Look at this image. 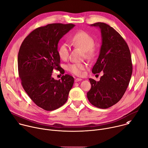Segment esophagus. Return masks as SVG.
I'll return each instance as SVG.
<instances>
[{
	"instance_id": "obj_1",
	"label": "esophagus",
	"mask_w": 148,
	"mask_h": 148,
	"mask_svg": "<svg viewBox=\"0 0 148 148\" xmlns=\"http://www.w3.org/2000/svg\"><path fill=\"white\" fill-rule=\"evenodd\" d=\"M81 80H82V79H81V78H76L75 79V82H78V81H81Z\"/></svg>"
}]
</instances>
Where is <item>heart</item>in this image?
Segmentation results:
<instances>
[{"label": "heart", "mask_w": 148, "mask_h": 148, "mask_svg": "<svg viewBox=\"0 0 148 148\" xmlns=\"http://www.w3.org/2000/svg\"><path fill=\"white\" fill-rule=\"evenodd\" d=\"M71 43L73 45L79 46L84 50L86 56L87 58H92L94 56L93 47L95 41L92 37L84 31H79L75 33L71 38ZM58 54L62 60L67 59L69 54V47L67 43L61 44L58 49ZM87 67L84 62H73L67 66V70L71 73L80 76L83 71Z\"/></svg>", "instance_id": "obj_1"}]
</instances>
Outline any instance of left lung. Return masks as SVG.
<instances>
[{"mask_svg":"<svg viewBox=\"0 0 148 148\" xmlns=\"http://www.w3.org/2000/svg\"><path fill=\"white\" fill-rule=\"evenodd\" d=\"M98 27L101 33L102 45L92 72H103L99 81L90 78L91 88L87 98L94 106L106 109L116 103L127 88L132 73L130 49L123 37L106 23L91 25Z\"/></svg>","mask_w":148,"mask_h":148,"instance_id":"obj_1","label":"left lung"}]
</instances>
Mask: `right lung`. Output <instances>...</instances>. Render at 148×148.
Wrapping results in <instances>:
<instances>
[{
  "label": "right lung",
  "instance_id": "right-lung-1",
  "mask_svg": "<svg viewBox=\"0 0 148 148\" xmlns=\"http://www.w3.org/2000/svg\"><path fill=\"white\" fill-rule=\"evenodd\" d=\"M75 26L73 24L53 23L32 32L20 47L18 71L26 92L38 107L46 111L55 110L67 101L74 78L62 75L54 79L53 70L64 74L58 54L59 40Z\"/></svg>",
  "mask_w": 148,
  "mask_h": 148
}]
</instances>
